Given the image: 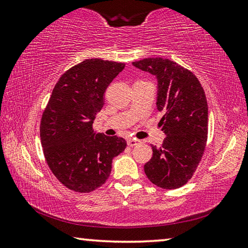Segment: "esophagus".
Segmentation results:
<instances>
[{
	"instance_id": "esophagus-1",
	"label": "esophagus",
	"mask_w": 248,
	"mask_h": 248,
	"mask_svg": "<svg viewBox=\"0 0 248 248\" xmlns=\"http://www.w3.org/2000/svg\"><path fill=\"white\" fill-rule=\"evenodd\" d=\"M127 143L129 146H136L138 144L141 143L140 140H137V139H128L127 140Z\"/></svg>"
}]
</instances>
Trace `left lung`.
<instances>
[{
	"instance_id": "1",
	"label": "left lung",
	"mask_w": 248,
	"mask_h": 248,
	"mask_svg": "<svg viewBox=\"0 0 248 248\" xmlns=\"http://www.w3.org/2000/svg\"><path fill=\"white\" fill-rule=\"evenodd\" d=\"M156 77L159 125L166 138L144 173L157 187L176 189L189 182L204 153L208 139V103L203 87L191 71L170 59L148 58L132 62Z\"/></svg>"
}]
</instances>
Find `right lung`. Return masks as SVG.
I'll return each instance as SVG.
<instances>
[{
    "label": "right lung",
    "instance_id": "add662e5",
    "mask_svg": "<svg viewBox=\"0 0 248 248\" xmlns=\"http://www.w3.org/2000/svg\"><path fill=\"white\" fill-rule=\"evenodd\" d=\"M124 63L87 59L61 75L41 116L40 141L50 170L63 186L91 192L103 186L112 158L124 152L123 138L96 133L95 115L104 93Z\"/></svg>",
    "mask_w": 248,
    "mask_h": 248
}]
</instances>
